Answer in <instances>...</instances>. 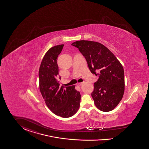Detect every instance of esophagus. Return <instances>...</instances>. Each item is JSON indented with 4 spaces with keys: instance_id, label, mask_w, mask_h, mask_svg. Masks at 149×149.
Masks as SVG:
<instances>
[{
    "instance_id": "34e87169",
    "label": "esophagus",
    "mask_w": 149,
    "mask_h": 149,
    "mask_svg": "<svg viewBox=\"0 0 149 149\" xmlns=\"http://www.w3.org/2000/svg\"><path fill=\"white\" fill-rule=\"evenodd\" d=\"M83 84H84L83 82H79V84H78V85H79V86H81V85H83Z\"/></svg>"
}]
</instances>
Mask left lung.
<instances>
[{"mask_svg": "<svg viewBox=\"0 0 149 149\" xmlns=\"http://www.w3.org/2000/svg\"><path fill=\"white\" fill-rule=\"evenodd\" d=\"M72 45L78 48L85 57L91 72L98 76L91 93L95 105L103 112L113 110L124 93V71L121 64L109 49L99 42L81 40Z\"/></svg>", "mask_w": 149, "mask_h": 149, "instance_id": "1", "label": "left lung"}]
</instances>
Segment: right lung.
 Masks as SVG:
<instances>
[{
    "mask_svg": "<svg viewBox=\"0 0 149 149\" xmlns=\"http://www.w3.org/2000/svg\"><path fill=\"white\" fill-rule=\"evenodd\" d=\"M63 46L64 45L55 46L47 51L40 65L39 81L40 91L48 108L55 115L67 118L79 109L81 95L75 89V86H60L57 79V59Z\"/></svg>",
    "mask_w": 149,
    "mask_h": 149,
    "instance_id": "1",
    "label": "right lung"
}]
</instances>
